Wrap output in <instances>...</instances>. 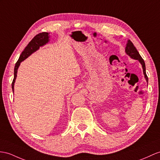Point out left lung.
I'll return each mask as SVG.
<instances>
[{
  "label": "left lung",
  "mask_w": 160,
  "mask_h": 160,
  "mask_svg": "<svg viewBox=\"0 0 160 160\" xmlns=\"http://www.w3.org/2000/svg\"><path fill=\"white\" fill-rule=\"evenodd\" d=\"M125 51H126V53L131 58H132V59L138 60L140 63L141 64L142 67V70H143L144 75H145V78L146 79L147 82H148V77H147V74H146V68H145V62H144V60L142 59V57L141 56V55H140L137 49H136L134 44L132 43L130 40L128 41Z\"/></svg>",
  "instance_id": "8db88e82"
}]
</instances>
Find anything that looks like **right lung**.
<instances>
[{
	"label": "right lung",
	"instance_id": "obj_1",
	"mask_svg": "<svg viewBox=\"0 0 160 160\" xmlns=\"http://www.w3.org/2000/svg\"><path fill=\"white\" fill-rule=\"evenodd\" d=\"M49 36L48 32H41L37 34L36 36L31 40V41L28 44V45L26 47L24 50L22 52L21 55L19 56L16 64H15L14 68V78L12 84H11L13 92H14V83L15 79H16L18 69L19 67V65H20V63L22 61H24L25 59H26V58L29 56H30L32 53L36 52L37 50L39 49L40 47L43 46L44 45L48 43L49 41Z\"/></svg>",
	"mask_w": 160,
	"mask_h": 160
}]
</instances>
